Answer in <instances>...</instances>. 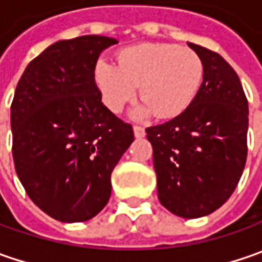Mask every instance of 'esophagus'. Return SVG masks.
<instances>
[{
  "label": "esophagus",
  "mask_w": 262,
  "mask_h": 262,
  "mask_svg": "<svg viewBox=\"0 0 262 262\" xmlns=\"http://www.w3.org/2000/svg\"><path fill=\"white\" fill-rule=\"evenodd\" d=\"M134 136H136L137 138H143V137L146 136V129H144L143 126L134 125Z\"/></svg>",
  "instance_id": "obj_1"
}]
</instances>
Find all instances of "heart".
I'll return each instance as SVG.
<instances>
[{"label": "heart", "mask_w": 262, "mask_h": 262, "mask_svg": "<svg viewBox=\"0 0 262 262\" xmlns=\"http://www.w3.org/2000/svg\"><path fill=\"white\" fill-rule=\"evenodd\" d=\"M204 66L196 52L170 43H140L118 54V66L99 59L95 80L112 112H121L137 93L144 102L137 115L153 112L160 119L181 115L203 83Z\"/></svg>", "instance_id": "1"}]
</instances>
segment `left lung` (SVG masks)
Returning <instances> with one entry per match:
<instances>
[{"label":"left lung","mask_w":262,"mask_h":262,"mask_svg":"<svg viewBox=\"0 0 262 262\" xmlns=\"http://www.w3.org/2000/svg\"><path fill=\"white\" fill-rule=\"evenodd\" d=\"M203 61V83L181 115L148 126L157 196L170 213L198 219L233 194L247 163L248 100L235 70L217 52L188 43Z\"/></svg>","instance_id":"1"}]
</instances>
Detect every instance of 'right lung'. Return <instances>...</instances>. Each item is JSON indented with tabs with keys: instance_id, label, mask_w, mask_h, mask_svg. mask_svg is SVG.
Wrapping results in <instances>:
<instances>
[{
	"instance_id": "right-lung-1",
	"label": "right lung",
	"mask_w": 262,
	"mask_h": 262,
	"mask_svg": "<svg viewBox=\"0 0 262 262\" xmlns=\"http://www.w3.org/2000/svg\"><path fill=\"white\" fill-rule=\"evenodd\" d=\"M115 43L97 35L55 42L30 61L15 87V172L30 200L59 222H86L102 211L111 173L134 141L133 126L102 103L95 81L97 58Z\"/></svg>"
}]
</instances>
